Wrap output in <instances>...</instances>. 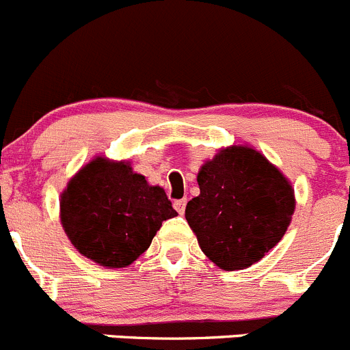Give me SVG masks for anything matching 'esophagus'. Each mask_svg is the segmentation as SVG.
<instances>
[{
	"instance_id": "1",
	"label": "esophagus",
	"mask_w": 350,
	"mask_h": 350,
	"mask_svg": "<svg viewBox=\"0 0 350 350\" xmlns=\"http://www.w3.org/2000/svg\"><path fill=\"white\" fill-rule=\"evenodd\" d=\"M174 208L178 210L179 215H183V213H185V208H186V198L176 200V202H174Z\"/></svg>"
}]
</instances>
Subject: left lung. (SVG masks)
<instances>
[{
	"label": "left lung",
	"instance_id": "1",
	"mask_svg": "<svg viewBox=\"0 0 350 350\" xmlns=\"http://www.w3.org/2000/svg\"><path fill=\"white\" fill-rule=\"evenodd\" d=\"M200 195L185 217L200 247L219 269L243 270L284 237L296 196L289 179L247 145L220 148L200 167Z\"/></svg>",
	"mask_w": 350,
	"mask_h": 350
}]
</instances>
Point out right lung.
Here are the masks:
<instances>
[{"instance_id":"right-lung-1","label":"right lung","mask_w":350,"mask_h":350,"mask_svg":"<svg viewBox=\"0 0 350 350\" xmlns=\"http://www.w3.org/2000/svg\"><path fill=\"white\" fill-rule=\"evenodd\" d=\"M178 215L164 188L130 161L97 155L68 181L59 219L77 251L106 269H124L148 250L162 222Z\"/></svg>"}]
</instances>
